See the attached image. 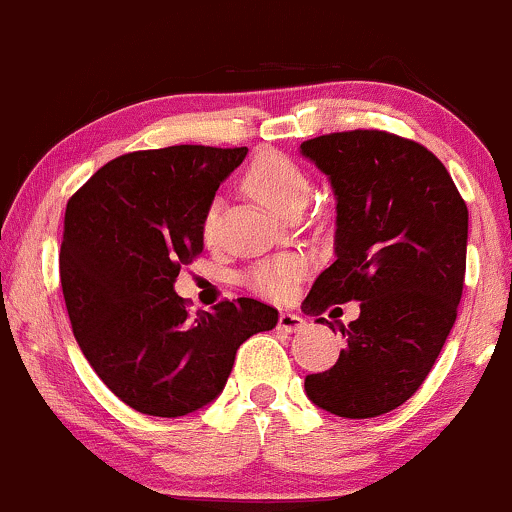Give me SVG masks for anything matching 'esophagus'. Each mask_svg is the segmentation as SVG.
Listing matches in <instances>:
<instances>
[{"instance_id":"esophagus-1","label":"esophagus","mask_w":512,"mask_h":512,"mask_svg":"<svg viewBox=\"0 0 512 512\" xmlns=\"http://www.w3.org/2000/svg\"><path fill=\"white\" fill-rule=\"evenodd\" d=\"M306 326V321L299 314H290V311H282L278 316V328L285 330V333H297Z\"/></svg>"}]
</instances>
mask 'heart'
<instances>
[{
    "mask_svg": "<svg viewBox=\"0 0 512 512\" xmlns=\"http://www.w3.org/2000/svg\"><path fill=\"white\" fill-rule=\"evenodd\" d=\"M242 186L251 196L266 203L275 213L285 215L304 206L309 196V179L292 158L278 150H263L246 167ZM220 230V201H210L201 218V239L213 244ZM306 263L299 256H278L258 263L246 273V285L268 299H287L302 280Z\"/></svg>",
    "mask_w": 512,
    "mask_h": 512,
    "instance_id": "obj_1",
    "label": "heart"
}]
</instances>
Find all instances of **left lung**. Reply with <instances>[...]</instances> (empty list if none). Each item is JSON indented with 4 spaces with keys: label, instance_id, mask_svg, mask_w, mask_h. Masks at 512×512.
Returning a JSON list of instances; mask_svg holds the SVG:
<instances>
[{
    "label": "left lung",
    "instance_id": "1",
    "mask_svg": "<svg viewBox=\"0 0 512 512\" xmlns=\"http://www.w3.org/2000/svg\"><path fill=\"white\" fill-rule=\"evenodd\" d=\"M302 155L328 174L338 198V258L302 311L321 316L333 304L362 302L357 321L342 326L338 362L306 376L304 388L321 410L371 419L417 393L458 318L467 203L431 150L388 131L316 136Z\"/></svg>",
    "mask_w": 512,
    "mask_h": 512
}]
</instances>
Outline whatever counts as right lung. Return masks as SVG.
<instances>
[{"label":"right lung","mask_w":512,"mask_h":512,"mask_svg":"<svg viewBox=\"0 0 512 512\" xmlns=\"http://www.w3.org/2000/svg\"><path fill=\"white\" fill-rule=\"evenodd\" d=\"M246 148L170 146L119 155L66 203L59 278L76 342L119 400L184 417L225 388L239 345L275 328L251 297L189 314L174 292L203 251L201 218Z\"/></svg>","instance_id":"obj_1"}]
</instances>
